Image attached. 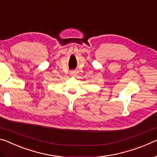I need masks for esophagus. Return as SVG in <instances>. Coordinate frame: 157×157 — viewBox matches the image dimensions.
Returning a JSON list of instances; mask_svg holds the SVG:
<instances>
[{"instance_id": "esophagus-1", "label": "esophagus", "mask_w": 157, "mask_h": 157, "mask_svg": "<svg viewBox=\"0 0 157 157\" xmlns=\"http://www.w3.org/2000/svg\"><path fill=\"white\" fill-rule=\"evenodd\" d=\"M70 75L71 76H72V77H75V76H76V72L75 71H71L70 72Z\"/></svg>"}]
</instances>
